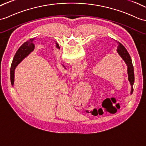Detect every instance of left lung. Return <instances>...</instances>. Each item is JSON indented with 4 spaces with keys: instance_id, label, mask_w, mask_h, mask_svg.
<instances>
[{
    "instance_id": "left-lung-1",
    "label": "left lung",
    "mask_w": 146,
    "mask_h": 146,
    "mask_svg": "<svg viewBox=\"0 0 146 146\" xmlns=\"http://www.w3.org/2000/svg\"><path fill=\"white\" fill-rule=\"evenodd\" d=\"M118 46L117 47V52L119 54V56L122 58L125 63L126 64L127 67V74H128V80L129 81L131 89V94L133 93V84L134 83V67L133 63H132L131 58L126 48L122 45V44L117 42Z\"/></svg>"
}]
</instances>
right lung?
I'll return each instance as SVG.
<instances>
[{
	"mask_svg": "<svg viewBox=\"0 0 146 146\" xmlns=\"http://www.w3.org/2000/svg\"><path fill=\"white\" fill-rule=\"evenodd\" d=\"M35 38L30 39L29 41L25 42L20 47L17 52L13 58L11 67V84L13 86L14 84V78H15V70L17 66L28 56L29 54L33 52L35 48V45L33 43V41Z\"/></svg>",
	"mask_w": 146,
	"mask_h": 146,
	"instance_id": "obj_1",
	"label": "right lung"
}]
</instances>
